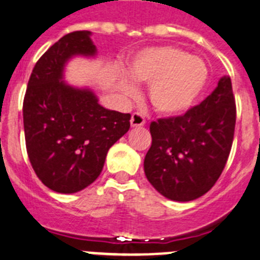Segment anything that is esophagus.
Instances as JSON below:
<instances>
[{"label":"esophagus","mask_w":260,"mask_h":260,"mask_svg":"<svg viewBox=\"0 0 260 260\" xmlns=\"http://www.w3.org/2000/svg\"><path fill=\"white\" fill-rule=\"evenodd\" d=\"M130 123H132L133 127H141V126H144V123H146V119H144V117L142 116L141 113H133L132 116V119H130Z\"/></svg>","instance_id":"obj_1"}]
</instances>
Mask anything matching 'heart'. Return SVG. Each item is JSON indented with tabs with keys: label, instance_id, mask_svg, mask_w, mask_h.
Segmentation results:
<instances>
[{
	"label": "heart",
	"instance_id": "obj_1",
	"mask_svg": "<svg viewBox=\"0 0 260 260\" xmlns=\"http://www.w3.org/2000/svg\"><path fill=\"white\" fill-rule=\"evenodd\" d=\"M128 75L138 83L150 84L151 105L162 116H180L191 109L208 83L207 63L174 45L144 48L133 57ZM127 96H137L138 88L130 80L121 82Z\"/></svg>",
	"mask_w": 260,
	"mask_h": 260
}]
</instances>
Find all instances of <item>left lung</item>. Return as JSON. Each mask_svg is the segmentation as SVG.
Here are the masks:
<instances>
[{"label":"left lung","instance_id":"left-lung-1","mask_svg":"<svg viewBox=\"0 0 260 260\" xmlns=\"http://www.w3.org/2000/svg\"><path fill=\"white\" fill-rule=\"evenodd\" d=\"M236 126L232 80L220 78L210 96L183 116L151 122L147 180L162 197L190 202L204 195L224 169Z\"/></svg>","mask_w":260,"mask_h":260}]
</instances>
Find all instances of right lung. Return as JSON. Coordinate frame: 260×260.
<instances>
[{"label":"right lung","instance_id":"1","mask_svg":"<svg viewBox=\"0 0 260 260\" xmlns=\"http://www.w3.org/2000/svg\"><path fill=\"white\" fill-rule=\"evenodd\" d=\"M89 31L68 34L36 62L23 102L29 161L39 180L73 194L100 176L109 148L130 128V114L105 109L92 89L63 80L71 58L95 57Z\"/></svg>","mask_w":260,"mask_h":260}]
</instances>
